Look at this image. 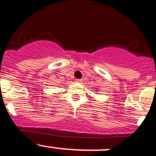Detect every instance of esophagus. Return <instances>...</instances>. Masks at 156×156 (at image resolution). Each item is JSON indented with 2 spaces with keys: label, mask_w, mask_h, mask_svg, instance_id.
<instances>
[{
  "label": "esophagus",
  "mask_w": 156,
  "mask_h": 156,
  "mask_svg": "<svg viewBox=\"0 0 156 156\" xmlns=\"http://www.w3.org/2000/svg\"><path fill=\"white\" fill-rule=\"evenodd\" d=\"M75 81H76V82H78V83H81V81H82V80H81V79H76V80H75Z\"/></svg>",
  "instance_id": "obj_1"
}]
</instances>
